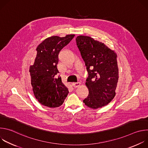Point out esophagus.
<instances>
[{"mask_svg": "<svg viewBox=\"0 0 148 148\" xmlns=\"http://www.w3.org/2000/svg\"><path fill=\"white\" fill-rule=\"evenodd\" d=\"M80 84H81L80 82H73L72 84V86L74 88H77V87H78L80 86Z\"/></svg>", "mask_w": 148, "mask_h": 148, "instance_id": "34e87169", "label": "esophagus"}]
</instances>
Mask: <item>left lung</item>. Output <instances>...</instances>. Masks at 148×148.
<instances>
[{"label": "left lung", "mask_w": 148, "mask_h": 148, "mask_svg": "<svg viewBox=\"0 0 148 148\" xmlns=\"http://www.w3.org/2000/svg\"><path fill=\"white\" fill-rule=\"evenodd\" d=\"M76 42L88 73L86 85L89 94L83 102L92 109L104 107L116 94L119 78L116 54L104 43L89 36H78Z\"/></svg>", "instance_id": "left-lung-1"}]
</instances>
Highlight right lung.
Segmentation results:
<instances>
[{"instance_id": "right-lung-1", "label": "right lung", "mask_w": 148, "mask_h": 148, "mask_svg": "<svg viewBox=\"0 0 148 148\" xmlns=\"http://www.w3.org/2000/svg\"><path fill=\"white\" fill-rule=\"evenodd\" d=\"M68 34L46 38L37 47L34 64L30 66L31 84L36 99L50 108L58 107L63 103L69 91L62 82L57 65L60 50L68 45L74 37Z\"/></svg>"}]
</instances>
